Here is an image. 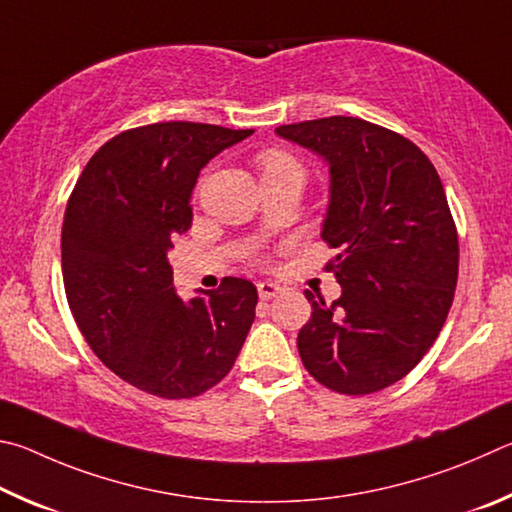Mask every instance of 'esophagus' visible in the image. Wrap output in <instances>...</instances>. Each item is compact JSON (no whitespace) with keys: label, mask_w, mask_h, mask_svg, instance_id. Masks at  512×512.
Returning <instances> with one entry per match:
<instances>
[{"label":"esophagus","mask_w":512,"mask_h":512,"mask_svg":"<svg viewBox=\"0 0 512 512\" xmlns=\"http://www.w3.org/2000/svg\"><path fill=\"white\" fill-rule=\"evenodd\" d=\"M281 285L279 283H272V281H261L258 283V297H261L263 301H270L274 297H279L281 294Z\"/></svg>","instance_id":"obj_1"}]
</instances>
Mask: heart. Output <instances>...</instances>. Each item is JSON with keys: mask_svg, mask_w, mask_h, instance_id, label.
Here are the masks:
<instances>
[{"mask_svg": "<svg viewBox=\"0 0 512 512\" xmlns=\"http://www.w3.org/2000/svg\"><path fill=\"white\" fill-rule=\"evenodd\" d=\"M261 173L263 177L267 175H281V173H301L303 170L299 166V161L290 157L288 152H279V150H270L261 155Z\"/></svg>", "mask_w": 512, "mask_h": 512, "instance_id": "b5f03b06", "label": "heart"}]
</instances>
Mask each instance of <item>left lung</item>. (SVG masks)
<instances>
[{
    "instance_id": "left-lung-1",
    "label": "left lung",
    "mask_w": 512,
    "mask_h": 512,
    "mask_svg": "<svg viewBox=\"0 0 512 512\" xmlns=\"http://www.w3.org/2000/svg\"><path fill=\"white\" fill-rule=\"evenodd\" d=\"M328 164L321 238L342 297L312 306L297 346L308 373L346 396L405 378L434 344L459 276V238L441 177L416 143L355 116L276 128Z\"/></svg>"
}]
</instances>
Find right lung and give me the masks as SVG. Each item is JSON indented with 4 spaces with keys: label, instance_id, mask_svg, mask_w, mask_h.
<instances>
[{
    "label": "right lung",
    "instance_id": "obj_1",
    "mask_svg": "<svg viewBox=\"0 0 512 512\" xmlns=\"http://www.w3.org/2000/svg\"><path fill=\"white\" fill-rule=\"evenodd\" d=\"M254 130L168 121L116 134L87 161L62 222V279L107 369L152 396H200L231 371L256 317L245 279L182 299L168 251L191 227L200 170Z\"/></svg>",
    "mask_w": 512,
    "mask_h": 512
}]
</instances>
